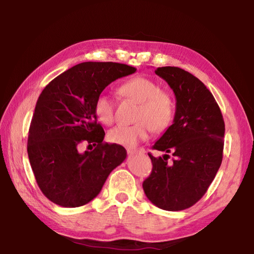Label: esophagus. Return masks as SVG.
<instances>
[{"label": "esophagus", "mask_w": 254, "mask_h": 254, "mask_svg": "<svg viewBox=\"0 0 254 254\" xmlns=\"http://www.w3.org/2000/svg\"><path fill=\"white\" fill-rule=\"evenodd\" d=\"M143 150L140 149V150H136V149H127V153L130 154V156H133V154H136V153H142Z\"/></svg>", "instance_id": "34e87169"}]
</instances>
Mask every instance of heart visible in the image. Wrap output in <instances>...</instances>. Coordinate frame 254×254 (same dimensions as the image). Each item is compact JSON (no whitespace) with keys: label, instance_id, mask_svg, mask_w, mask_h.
<instances>
[{"label":"heart","instance_id":"b5f03b06","mask_svg":"<svg viewBox=\"0 0 254 254\" xmlns=\"http://www.w3.org/2000/svg\"><path fill=\"white\" fill-rule=\"evenodd\" d=\"M119 94L140 103L135 115V120L139 121L131 126L120 124L111 128L107 133L110 142L133 148L147 139L152 128L162 131L170 126L175 112L174 100L169 93L161 91L154 80L143 76L134 77L120 86ZM94 112L98 121L110 126L115 117L113 100L106 94H100L94 104Z\"/></svg>","mask_w":254,"mask_h":254}]
</instances>
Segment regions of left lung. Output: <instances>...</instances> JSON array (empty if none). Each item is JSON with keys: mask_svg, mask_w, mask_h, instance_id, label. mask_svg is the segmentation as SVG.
<instances>
[{"mask_svg": "<svg viewBox=\"0 0 254 254\" xmlns=\"http://www.w3.org/2000/svg\"><path fill=\"white\" fill-rule=\"evenodd\" d=\"M176 96L173 124L153 149L173 153L152 161L151 175L142 184L148 199L165 210H183L196 204L220 169L224 148L225 124L220 107L207 87L190 72L178 67H159Z\"/></svg>", "mask_w": 254, "mask_h": 254, "instance_id": "8db88e82", "label": "left lung"}]
</instances>
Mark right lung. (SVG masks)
I'll return each mask as SVG.
<instances>
[{"instance_id":"add662e5","label":"right lung","mask_w":254,"mask_h":254,"mask_svg":"<svg viewBox=\"0 0 254 254\" xmlns=\"http://www.w3.org/2000/svg\"><path fill=\"white\" fill-rule=\"evenodd\" d=\"M118 63H81L56 77L38 98L30 124L28 156L44 195L63 207H79L100 194L127 150L104 143L94 104L107 85L135 72ZM85 140L96 145L79 153Z\"/></svg>"}]
</instances>
